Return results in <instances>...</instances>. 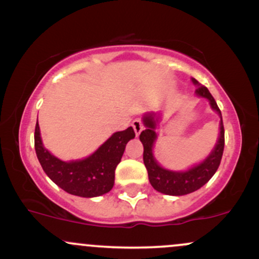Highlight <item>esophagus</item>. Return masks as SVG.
<instances>
[{
    "mask_svg": "<svg viewBox=\"0 0 259 259\" xmlns=\"http://www.w3.org/2000/svg\"><path fill=\"white\" fill-rule=\"evenodd\" d=\"M132 125L134 127V130H135L136 136H139L140 133H141L142 129H144V124H142L141 119H140V118H136V119H134Z\"/></svg>",
    "mask_w": 259,
    "mask_h": 259,
    "instance_id": "34e87169",
    "label": "esophagus"
}]
</instances>
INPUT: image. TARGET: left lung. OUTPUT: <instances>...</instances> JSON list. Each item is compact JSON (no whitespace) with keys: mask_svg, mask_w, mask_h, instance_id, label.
Instances as JSON below:
<instances>
[{"mask_svg":"<svg viewBox=\"0 0 259 259\" xmlns=\"http://www.w3.org/2000/svg\"><path fill=\"white\" fill-rule=\"evenodd\" d=\"M192 82L198 86L196 89V95L209 101L212 109H214L221 117V134H219L218 142L215 144V147L213 148L209 156L200 164L190 168L186 171H173L160 167L157 160L154 159L152 152L154 141L157 139L154 129H156L159 117H157L154 113H148L144 115V124L146 127L140 134V141L144 145L145 167L147 169L148 179H150L153 189L165 195H187L203 186L214 175L221 164L223 151H224V125H223L221 109L206 86L198 84L197 80L194 78H192Z\"/></svg>","mask_w":259,"mask_h":259,"instance_id":"1","label":"left lung"}]
</instances>
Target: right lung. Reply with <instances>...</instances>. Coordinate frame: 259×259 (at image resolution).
I'll use <instances>...</instances> for the list:
<instances>
[{"label":"right lung","instance_id":"right-lung-1","mask_svg":"<svg viewBox=\"0 0 259 259\" xmlns=\"http://www.w3.org/2000/svg\"><path fill=\"white\" fill-rule=\"evenodd\" d=\"M135 138L132 126L117 132L88 158L63 162L44 147L40 127L35 126V151L47 177L68 194L80 197L105 195L114 185V171L120 162L125 146Z\"/></svg>","mask_w":259,"mask_h":259}]
</instances>
